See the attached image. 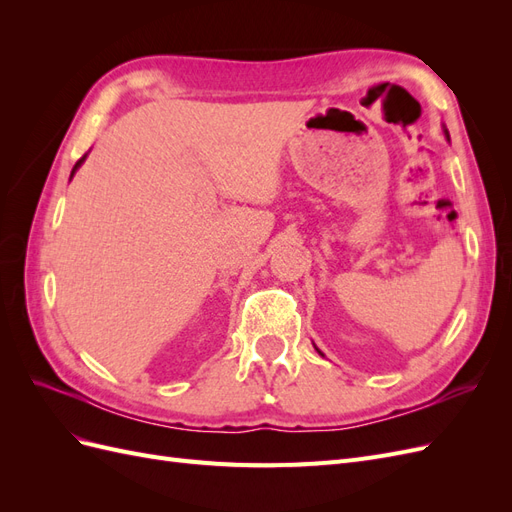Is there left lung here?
I'll return each mask as SVG.
<instances>
[{
  "instance_id": "1",
  "label": "left lung",
  "mask_w": 512,
  "mask_h": 512,
  "mask_svg": "<svg viewBox=\"0 0 512 512\" xmlns=\"http://www.w3.org/2000/svg\"><path fill=\"white\" fill-rule=\"evenodd\" d=\"M444 134H446V138H448V130H444ZM316 350H318V348H316ZM318 352H320V350H318ZM320 354H322V352H320ZM322 356H324V354H322Z\"/></svg>"
}]
</instances>
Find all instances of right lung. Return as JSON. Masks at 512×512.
<instances>
[{"label":"right lung","instance_id":"add662e5","mask_svg":"<svg viewBox=\"0 0 512 512\" xmlns=\"http://www.w3.org/2000/svg\"><path fill=\"white\" fill-rule=\"evenodd\" d=\"M83 162H85V156H83V158H81V160H79V162H76V164H74V168H72V175H74V173H76V168H79V166H81V164H83ZM72 175H70V177H72Z\"/></svg>","mask_w":512,"mask_h":512}]
</instances>
